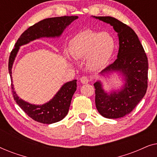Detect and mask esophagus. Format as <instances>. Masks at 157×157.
Here are the masks:
<instances>
[{"label": "esophagus", "instance_id": "34e87169", "mask_svg": "<svg viewBox=\"0 0 157 157\" xmlns=\"http://www.w3.org/2000/svg\"><path fill=\"white\" fill-rule=\"evenodd\" d=\"M80 81L83 84H85V83H88L89 82V79L86 76H82L80 78Z\"/></svg>", "mask_w": 157, "mask_h": 157}]
</instances>
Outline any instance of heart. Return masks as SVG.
<instances>
[{
    "mask_svg": "<svg viewBox=\"0 0 157 157\" xmlns=\"http://www.w3.org/2000/svg\"><path fill=\"white\" fill-rule=\"evenodd\" d=\"M116 48L114 38L106 32L83 31L71 40L70 53L77 59L88 57L89 67H101L108 62Z\"/></svg>",
    "mask_w": 157,
    "mask_h": 157,
    "instance_id": "b5f03b06",
    "label": "heart"
}]
</instances>
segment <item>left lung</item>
<instances>
[{"mask_svg":"<svg viewBox=\"0 0 157 157\" xmlns=\"http://www.w3.org/2000/svg\"><path fill=\"white\" fill-rule=\"evenodd\" d=\"M109 23L118 33L119 40L117 59L101 74L119 71L126 83L121 91L108 94L101 83H94L95 102L99 113L107 119H118L132 111L147 92L148 59L140 40L132 28L110 16H94Z\"/></svg>","mask_w":157,"mask_h":157,"instance_id":"8db88e82","label":"left lung"}]
</instances>
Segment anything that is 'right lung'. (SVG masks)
<instances>
[{
    "instance_id": "1",
    "label": "right lung",
    "mask_w": 157,
    "mask_h": 157,
    "mask_svg": "<svg viewBox=\"0 0 157 157\" xmlns=\"http://www.w3.org/2000/svg\"><path fill=\"white\" fill-rule=\"evenodd\" d=\"M77 18L78 16H65L46 18L35 23L21 34L15 44V48L10 52L8 61V71L11 80L13 96L17 104L34 121L51 124L63 119L67 115L72 96L76 90V80L64 83L52 99L46 104L43 105L31 104L19 98L14 91L11 69L15 58L20 46L41 37H59L63 33L64 29Z\"/></svg>"
}]
</instances>
